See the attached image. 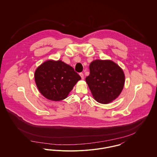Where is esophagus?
<instances>
[{
  "label": "esophagus",
  "instance_id": "obj_1",
  "mask_svg": "<svg viewBox=\"0 0 157 157\" xmlns=\"http://www.w3.org/2000/svg\"><path fill=\"white\" fill-rule=\"evenodd\" d=\"M79 75H80V76L81 77L82 79H84V75H83V74L82 73H80V74H79Z\"/></svg>",
  "mask_w": 157,
  "mask_h": 157
}]
</instances>
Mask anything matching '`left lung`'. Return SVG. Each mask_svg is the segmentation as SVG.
I'll return each mask as SVG.
<instances>
[{
    "label": "left lung",
    "instance_id": "1",
    "mask_svg": "<svg viewBox=\"0 0 157 157\" xmlns=\"http://www.w3.org/2000/svg\"><path fill=\"white\" fill-rule=\"evenodd\" d=\"M90 70L85 80L96 101L108 104L119 97L124 86L125 74L117 63L109 59L94 60Z\"/></svg>",
    "mask_w": 157,
    "mask_h": 157
}]
</instances>
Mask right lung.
I'll return each instance as SVG.
<instances>
[{"label": "right lung", "instance_id": "right-lung-1", "mask_svg": "<svg viewBox=\"0 0 157 157\" xmlns=\"http://www.w3.org/2000/svg\"><path fill=\"white\" fill-rule=\"evenodd\" d=\"M35 81L40 93L46 99L59 101L67 98L81 78L74 68L61 60H47L35 72Z\"/></svg>", "mask_w": 157, "mask_h": 157}]
</instances>
